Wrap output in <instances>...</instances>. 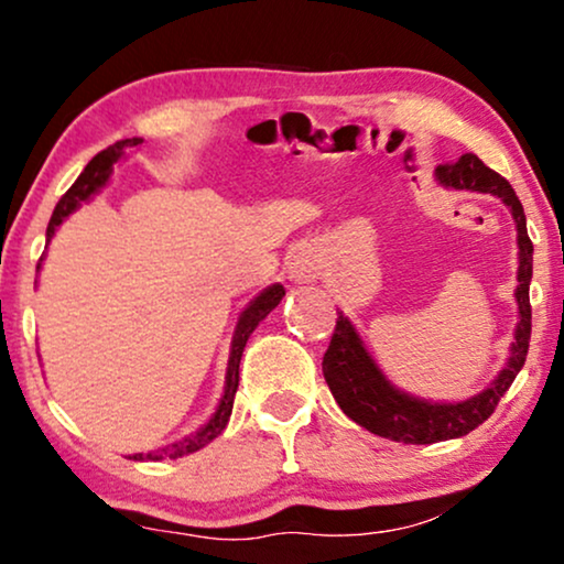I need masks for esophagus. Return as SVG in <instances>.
Masks as SVG:
<instances>
[{
	"mask_svg": "<svg viewBox=\"0 0 564 564\" xmlns=\"http://www.w3.org/2000/svg\"><path fill=\"white\" fill-rule=\"evenodd\" d=\"M289 278L294 283H312L317 278V260L307 249H302L289 260Z\"/></svg>",
	"mask_w": 564,
	"mask_h": 564,
	"instance_id": "1",
	"label": "esophagus"
}]
</instances>
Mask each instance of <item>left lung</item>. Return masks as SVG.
<instances>
[{
    "label": "left lung",
    "instance_id": "obj_1",
    "mask_svg": "<svg viewBox=\"0 0 564 564\" xmlns=\"http://www.w3.org/2000/svg\"><path fill=\"white\" fill-rule=\"evenodd\" d=\"M436 181L444 188L457 192L491 194L501 199V205L512 213L514 230H518V286H514V302H518V325H514V341L510 344V357L499 376L478 391L476 397L463 402H431V399L415 397L393 386L370 349L365 347L362 336L344 312H338L336 330L330 336V347L323 357V376L330 393L344 410V415L362 425L376 436L402 441V444H436L467 436L476 431L484 420L497 410L499 399L510 389L514 376L522 370L531 341V289L533 278V243L528 239L525 213L510 186L491 167H486L476 154H463L454 165L436 167Z\"/></svg>",
    "mask_w": 564,
    "mask_h": 564
}]
</instances>
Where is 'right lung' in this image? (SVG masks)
<instances>
[{
    "instance_id": "1",
    "label": "right lung",
    "mask_w": 564,
    "mask_h": 564,
    "mask_svg": "<svg viewBox=\"0 0 564 564\" xmlns=\"http://www.w3.org/2000/svg\"><path fill=\"white\" fill-rule=\"evenodd\" d=\"M139 144H141V139L115 141L112 147H107L105 152H99L97 158L88 162V165L84 167V173L78 175L76 183H73L70 188H67V192L63 194V199H59L57 207H54L50 228H46V243L52 241L54 230H57V226L65 220L67 215L76 213V209L84 205V202L94 199V194H99L101 188L107 186V181L112 178V165H115V162L123 160L128 149H133V147H139ZM42 262H44V254H42V260H39L36 270H42ZM283 296H286V289H283L281 283H273V286L262 289L260 294H257L254 300L241 310L239 323H236V328H234V338H230L226 386H223V397H220V402H217L215 412H213V415H209L207 423L199 425V429H196L194 433H188V436L173 441V444L160 446V449L131 454V459H139V463H144V459H154V463H158V459H178V457H183V454L199 452L202 446H207L209 441L220 436L223 429H226V425H228L230 412H234V397H236V389H239V362H241L243 347H247V341H249V336H252V330L264 321V317L270 315V312L278 307V304H281Z\"/></svg>"
}]
</instances>
